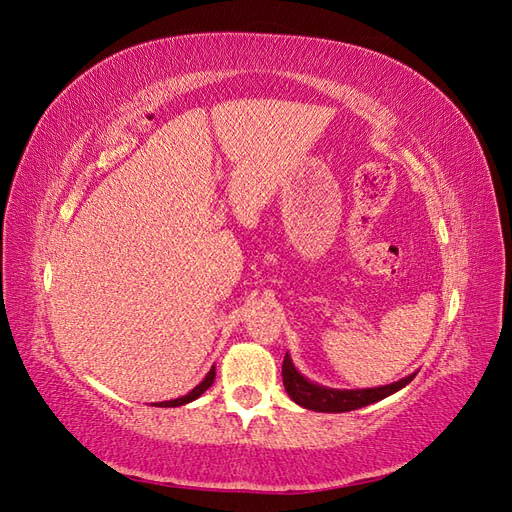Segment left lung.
Masks as SVG:
<instances>
[{
	"label": "left lung",
	"mask_w": 512,
	"mask_h": 512,
	"mask_svg": "<svg viewBox=\"0 0 512 512\" xmlns=\"http://www.w3.org/2000/svg\"><path fill=\"white\" fill-rule=\"evenodd\" d=\"M414 376L416 371L393 384L374 386V389H331V386H322L318 382L307 380L301 371L294 367L288 352L284 356V365H282L284 389L290 395V399L294 404L314 412H350L356 408L376 404V401L397 393L399 389H404L406 384L412 382Z\"/></svg>",
	"instance_id": "1"
}]
</instances>
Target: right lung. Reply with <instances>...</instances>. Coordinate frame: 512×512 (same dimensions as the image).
Returning a JSON list of instances; mask_svg holds the SVG:
<instances>
[{"instance_id":"obj_1","label":"right lung","mask_w":512,"mask_h":512,"mask_svg":"<svg viewBox=\"0 0 512 512\" xmlns=\"http://www.w3.org/2000/svg\"><path fill=\"white\" fill-rule=\"evenodd\" d=\"M213 380H215V365L209 369V374L203 378V382L196 384L194 389H192L188 395L177 397V399H170V401H158V404H153V406H158V408H177V406H185V404H190V401L198 399L200 395H203V393L209 389V386L213 384Z\"/></svg>"}]
</instances>
